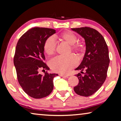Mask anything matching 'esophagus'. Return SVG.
Masks as SVG:
<instances>
[{
    "mask_svg": "<svg viewBox=\"0 0 121 121\" xmlns=\"http://www.w3.org/2000/svg\"><path fill=\"white\" fill-rule=\"evenodd\" d=\"M59 75H60L61 77H62L64 78H68V76H67V75H64L63 74H59Z\"/></svg>",
    "mask_w": 121,
    "mask_h": 121,
    "instance_id": "34e87169",
    "label": "esophagus"
}]
</instances>
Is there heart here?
<instances>
[{
	"mask_svg": "<svg viewBox=\"0 0 121 121\" xmlns=\"http://www.w3.org/2000/svg\"><path fill=\"white\" fill-rule=\"evenodd\" d=\"M60 40L71 45L73 52L78 53L81 52L83 46L81 43H76L77 38L75 34L69 31H65L61 34L59 37ZM56 43L54 38L50 37L45 40L44 44V50L48 56H51L56 52ZM77 65L76 58L73 55L67 56H58L52 59L50 62V66L55 72L63 74L68 73L71 69Z\"/></svg>",
	"mask_w": 121,
	"mask_h": 121,
	"instance_id": "1",
	"label": "heart"
}]
</instances>
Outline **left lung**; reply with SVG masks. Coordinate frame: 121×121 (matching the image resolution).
<instances>
[{
    "mask_svg": "<svg viewBox=\"0 0 121 121\" xmlns=\"http://www.w3.org/2000/svg\"><path fill=\"white\" fill-rule=\"evenodd\" d=\"M84 38L86 52L81 63L75 70H86L82 76L79 73L76 76L79 83L73 87L75 93L89 97L96 92L107 77L109 66V51L103 36L97 30L90 27L71 28Z\"/></svg>",
    "mask_w": 121,
    "mask_h": 121,
    "instance_id": "obj_1",
    "label": "left lung"
}]
</instances>
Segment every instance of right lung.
I'll return each instance as SVG.
<instances>
[{"label":"right lung","instance_id":"obj_1","mask_svg":"<svg viewBox=\"0 0 121 121\" xmlns=\"http://www.w3.org/2000/svg\"><path fill=\"white\" fill-rule=\"evenodd\" d=\"M56 33V30L35 27L28 30L22 35L16 44L14 56L17 80L23 91L35 99L46 97L53 89V78L58 75L39 74L43 69L49 70L44 61V44L49 37Z\"/></svg>","mask_w":121,"mask_h":121}]
</instances>
